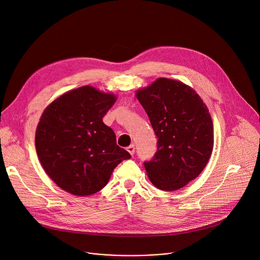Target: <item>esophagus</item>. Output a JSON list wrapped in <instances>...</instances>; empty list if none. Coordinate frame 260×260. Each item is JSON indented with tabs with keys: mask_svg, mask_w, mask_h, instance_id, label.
<instances>
[{
	"mask_svg": "<svg viewBox=\"0 0 260 260\" xmlns=\"http://www.w3.org/2000/svg\"><path fill=\"white\" fill-rule=\"evenodd\" d=\"M126 150L128 151V153H129L131 155H134V153H135V146H134V145L128 146V147L126 148Z\"/></svg>",
	"mask_w": 260,
	"mask_h": 260,
	"instance_id": "obj_1",
	"label": "esophagus"
}]
</instances>
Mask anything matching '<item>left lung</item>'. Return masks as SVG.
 <instances>
[{
  "label": "left lung",
  "instance_id": "left-lung-1",
  "mask_svg": "<svg viewBox=\"0 0 260 260\" xmlns=\"http://www.w3.org/2000/svg\"><path fill=\"white\" fill-rule=\"evenodd\" d=\"M157 136V151L144 164L158 189L178 190L207 166L214 146V129L207 105L197 91L179 80L157 78L136 91Z\"/></svg>",
  "mask_w": 260,
  "mask_h": 260
}]
</instances>
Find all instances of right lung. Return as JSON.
<instances>
[{"label":"right lung","mask_w":260,"mask_h":260,"mask_svg":"<svg viewBox=\"0 0 260 260\" xmlns=\"http://www.w3.org/2000/svg\"><path fill=\"white\" fill-rule=\"evenodd\" d=\"M116 100L112 92L84 85L62 93L43 111L36 151L45 173L62 190L77 197L94 194L114 169L131 158L103 122Z\"/></svg>","instance_id":"add662e5"}]
</instances>
